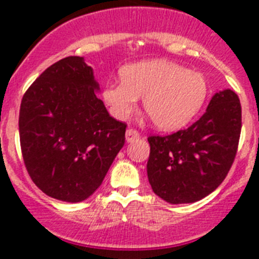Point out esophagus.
<instances>
[{
    "instance_id": "esophagus-1",
    "label": "esophagus",
    "mask_w": 259,
    "mask_h": 259,
    "mask_svg": "<svg viewBox=\"0 0 259 259\" xmlns=\"http://www.w3.org/2000/svg\"><path fill=\"white\" fill-rule=\"evenodd\" d=\"M139 137H140V134L136 130H134V128H128L127 131H125V140H127V143H132V141L137 140Z\"/></svg>"
}]
</instances>
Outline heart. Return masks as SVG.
Listing matches in <instances>:
<instances>
[{
    "instance_id": "b5f03b06",
    "label": "heart",
    "mask_w": 259,
    "mask_h": 259,
    "mask_svg": "<svg viewBox=\"0 0 259 259\" xmlns=\"http://www.w3.org/2000/svg\"><path fill=\"white\" fill-rule=\"evenodd\" d=\"M120 76L122 80L110 81L102 91L111 115L127 119L139 98H144L145 113L161 131H176L188 124L209 95V83L201 72L164 59L127 65Z\"/></svg>"
}]
</instances>
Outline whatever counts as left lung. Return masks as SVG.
Returning <instances> with one entry per match:
<instances>
[{"mask_svg":"<svg viewBox=\"0 0 259 259\" xmlns=\"http://www.w3.org/2000/svg\"><path fill=\"white\" fill-rule=\"evenodd\" d=\"M241 105L224 89L212 96L206 111L191 127L168 136H150L148 179L168 203L202 200L222 184L239 145Z\"/></svg>","mask_w":259,"mask_h":259,"instance_id":"8db88e82","label":"left lung"}]
</instances>
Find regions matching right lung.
Wrapping results in <instances>:
<instances>
[{"label": "right lung", "mask_w": 259, "mask_h": 259, "mask_svg": "<svg viewBox=\"0 0 259 259\" xmlns=\"http://www.w3.org/2000/svg\"><path fill=\"white\" fill-rule=\"evenodd\" d=\"M83 57H66L27 89L19 137L32 182L49 197L80 202L92 196L122 149L127 124L107 113Z\"/></svg>", "instance_id": "obj_1"}]
</instances>
